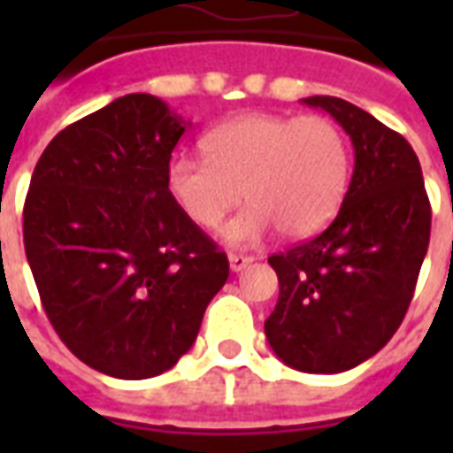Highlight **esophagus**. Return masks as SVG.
Here are the masks:
<instances>
[{"label": "esophagus", "mask_w": 453, "mask_h": 453, "mask_svg": "<svg viewBox=\"0 0 453 453\" xmlns=\"http://www.w3.org/2000/svg\"><path fill=\"white\" fill-rule=\"evenodd\" d=\"M227 259H230V269H233V272H242V269H247V266L255 262V257L240 255V252H230Z\"/></svg>", "instance_id": "esophagus-1"}]
</instances>
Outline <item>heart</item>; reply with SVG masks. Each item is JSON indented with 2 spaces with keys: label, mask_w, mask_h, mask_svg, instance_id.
Listing matches in <instances>:
<instances>
[{
  "label": "heart",
  "mask_w": 453,
  "mask_h": 453,
  "mask_svg": "<svg viewBox=\"0 0 453 453\" xmlns=\"http://www.w3.org/2000/svg\"><path fill=\"white\" fill-rule=\"evenodd\" d=\"M206 157L174 155L165 187L181 216L213 230L245 198L226 227L230 245H255L276 227L291 240L320 233L349 184V145L330 116L245 113L208 130Z\"/></svg>",
  "instance_id": "obj_1"
}]
</instances>
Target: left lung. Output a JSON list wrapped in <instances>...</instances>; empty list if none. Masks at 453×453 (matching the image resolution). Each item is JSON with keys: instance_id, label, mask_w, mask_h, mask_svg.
<instances>
[{"instance_id": "1", "label": "left lung", "mask_w": 453, "mask_h": 453, "mask_svg": "<svg viewBox=\"0 0 453 453\" xmlns=\"http://www.w3.org/2000/svg\"><path fill=\"white\" fill-rule=\"evenodd\" d=\"M347 130L354 174L320 235L269 257L279 301L266 318L276 357L305 373H340L395 334L427 255L432 208L415 150L359 106L308 96Z\"/></svg>"}]
</instances>
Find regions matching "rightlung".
Returning a JSON list of instances; mask_svg holds the SVG:
<instances>
[{
    "label": "right lung",
    "mask_w": 453,
    "mask_h": 453,
    "mask_svg": "<svg viewBox=\"0 0 453 453\" xmlns=\"http://www.w3.org/2000/svg\"><path fill=\"white\" fill-rule=\"evenodd\" d=\"M187 120L126 94L60 130L24 203L26 259L65 347L113 379H152L191 349L230 274L165 187Z\"/></svg>",
    "instance_id": "1"
}]
</instances>
